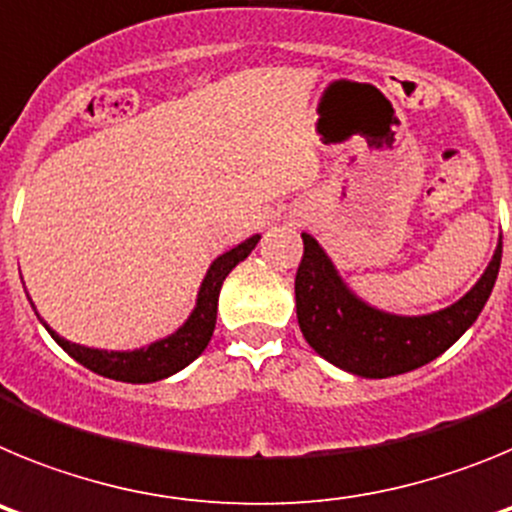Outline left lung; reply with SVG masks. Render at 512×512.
I'll return each mask as SVG.
<instances>
[{
  "label": "left lung",
  "mask_w": 512,
  "mask_h": 512,
  "mask_svg": "<svg viewBox=\"0 0 512 512\" xmlns=\"http://www.w3.org/2000/svg\"><path fill=\"white\" fill-rule=\"evenodd\" d=\"M302 243L295 279L302 336L325 361L366 379L413 372L454 346L490 300L503 259L500 238L485 274L461 300L428 315H395L361 300L310 233H302Z\"/></svg>",
  "instance_id": "1"
}]
</instances>
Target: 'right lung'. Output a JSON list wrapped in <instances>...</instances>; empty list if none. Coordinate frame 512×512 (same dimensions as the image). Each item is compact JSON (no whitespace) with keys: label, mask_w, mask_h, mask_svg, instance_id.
<instances>
[{"label":"right lung","mask_w":512,"mask_h":512,"mask_svg":"<svg viewBox=\"0 0 512 512\" xmlns=\"http://www.w3.org/2000/svg\"><path fill=\"white\" fill-rule=\"evenodd\" d=\"M261 241V235H251L243 243H238L230 251L220 253L215 261L207 269L205 279L200 284V292H197V302H194V310L189 312V318L184 320L179 328L171 333V336L158 338V341L148 343V346L133 348V351H107V348H92L81 346V343H71L63 336H58L56 330L48 323L45 330L51 333L53 341L71 356V359L79 361L81 366H87L89 372L102 374L107 379H117V382H130V384H148L158 382V379H166L171 374L182 372L184 366L192 364L197 356L207 348L212 338V330H215L217 320V297H220V287H223L225 277L235 266L241 264L243 259H248V253L256 248V243ZM27 295V289H25ZM30 300V297H27ZM33 305V300H30Z\"/></svg>","instance_id":"1"}]
</instances>
